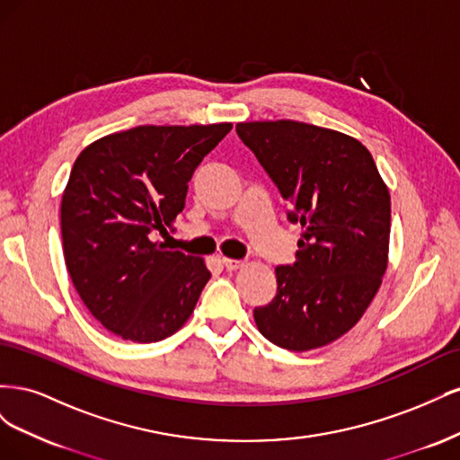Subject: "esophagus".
<instances>
[{"label":"esophagus","instance_id":"obj_1","mask_svg":"<svg viewBox=\"0 0 460 460\" xmlns=\"http://www.w3.org/2000/svg\"><path fill=\"white\" fill-rule=\"evenodd\" d=\"M222 264H225V269H226V270H238V269H242V267H243L245 261H238V259H226V257H222Z\"/></svg>","mask_w":460,"mask_h":460}]
</instances>
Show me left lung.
<instances>
[{
    "label": "left lung",
    "instance_id": "1",
    "mask_svg": "<svg viewBox=\"0 0 460 460\" xmlns=\"http://www.w3.org/2000/svg\"><path fill=\"white\" fill-rule=\"evenodd\" d=\"M235 132L291 203L301 225L294 264L276 267V297L253 311L259 332L311 351L349 332L387 269L392 199L355 137L297 120L238 122Z\"/></svg>",
    "mask_w": 460,
    "mask_h": 460
}]
</instances>
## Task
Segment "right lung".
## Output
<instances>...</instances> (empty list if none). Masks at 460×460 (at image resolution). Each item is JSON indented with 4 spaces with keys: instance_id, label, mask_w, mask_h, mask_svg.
<instances>
[{
    "instance_id": "right-lung-1",
    "label": "right lung",
    "mask_w": 460,
    "mask_h": 460,
    "mask_svg": "<svg viewBox=\"0 0 460 460\" xmlns=\"http://www.w3.org/2000/svg\"><path fill=\"white\" fill-rule=\"evenodd\" d=\"M232 122L136 127L90 144L61 199L66 270L88 311L119 338L153 343L191 316L211 278L201 257L171 252L188 182Z\"/></svg>"
}]
</instances>
